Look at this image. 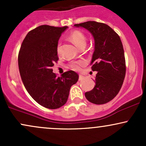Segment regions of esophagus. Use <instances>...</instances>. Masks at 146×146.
<instances>
[{"mask_svg":"<svg viewBox=\"0 0 146 146\" xmlns=\"http://www.w3.org/2000/svg\"><path fill=\"white\" fill-rule=\"evenodd\" d=\"M84 77L83 75H79V80H80V81H82V80L84 79Z\"/></svg>","mask_w":146,"mask_h":146,"instance_id":"34e87169","label":"esophagus"}]
</instances>
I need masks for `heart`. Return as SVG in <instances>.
<instances>
[{
  "label": "heart",
  "instance_id": "obj_1",
  "mask_svg": "<svg viewBox=\"0 0 146 146\" xmlns=\"http://www.w3.org/2000/svg\"><path fill=\"white\" fill-rule=\"evenodd\" d=\"M70 39L71 41L74 43V44L77 47L80 48L82 46H86V38L84 36V34L82 32L80 31H73L70 35ZM60 46L58 45V51H59ZM85 64V62L82 60H80V61L74 62L71 63L70 64V67L74 71H79L82 66Z\"/></svg>",
  "mask_w": 146,
  "mask_h": 146
}]
</instances>
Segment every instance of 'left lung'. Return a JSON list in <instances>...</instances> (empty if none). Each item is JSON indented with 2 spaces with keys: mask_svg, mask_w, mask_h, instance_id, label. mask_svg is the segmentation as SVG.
<instances>
[{
  "mask_svg": "<svg viewBox=\"0 0 146 146\" xmlns=\"http://www.w3.org/2000/svg\"><path fill=\"white\" fill-rule=\"evenodd\" d=\"M74 26L88 30L95 42L90 65L98 73L94 88L85 93V97L91 103L104 104L118 94L125 78V62L121 39L104 23L88 21Z\"/></svg>",
  "mask_w": 146,
  "mask_h": 146,
  "instance_id": "1",
  "label": "left lung"
}]
</instances>
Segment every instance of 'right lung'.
<instances>
[{"label": "right lung", "mask_w": 146, "mask_h": 146, "mask_svg": "<svg viewBox=\"0 0 146 146\" xmlns=\"http://www.w3.org/2000/svg\"><path fill=\"white\" fill-rule=\"evenodd\" d=\"M68 27L41 25L27 34L18 54V67L24 86L40 105L49 109L66 104L79 76L73 71L57 78L52 66L58 60V44Z\"/></svg>", "instance_id": "right-lung-1"}]
</instances>
